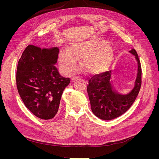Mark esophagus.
<instances>
[{
	"instance_id": "34e87169",
	"label": "esophagus",
	"mask_w": 159,
	"mask_h": 159,
	"mask_svg": "<svg viewBox=\"0 0 159 159\" xmlns=\"http://www.w3.org/2000/svg\"><path fill=\"white\" fill-rule=\"evenodd\" d=\"M77 78V77H74V78H72L71 80V82H73V81H74V80Z\"/></svg>"
}]
</instances>
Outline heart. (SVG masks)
<instances>
[{
    "instance_id": "obj_1",
    "label": "heart",
    "mask_w": 159,
    "mask_h": 159,
    "mask_svg": "<svg viewBox=\"0 0 159 159\" xmlns=\"http://www.w3.org/2000/svg\"><path fill=\"white\" fill-rule=\"evenodd\" d=\"M104 42L91 40L71 44L67 52L59 56L61 70L66 75H71L77 68V60H82L81 67L88 74H95L107 68L111 56L110 48Z\"/></svg>"
}]
</instances>
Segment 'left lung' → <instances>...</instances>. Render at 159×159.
Here are the masks:
<instances>
[{
    "mask_svg": "<svg viewBox=\"0 0 159 159\" xmlns=\"http://www.w3.org/2000/svg\"><path fill=\"white\" fill-rule=\"evenodd\" d=\"M135 56L137 72L132 88L127 93H121L111 84L112 70L95 75L89 80L87 91L91 108L96 117L102 120H111L125 113L136 99L141 85V67L137 52H129Z\"/></svg>",
    "mask_w": 159,
    "mask_h": 159,
    "instance_id": "8db88e82",
    "label": "left lung"
}]
</instances>
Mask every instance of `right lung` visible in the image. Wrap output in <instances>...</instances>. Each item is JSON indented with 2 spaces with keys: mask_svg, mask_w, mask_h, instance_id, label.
I'll use <instances>...</instances> for the list:
<instances>
[{
  "mask_svg": "<svg viewBox=\"0 0 159 159\" xmlns=\"http://www.w3.org/2000/svg\"><path fill=\"white\" fill-rule=\"evenodd\" d=\"M59 49L28 45L18 61L16 86L25 106L37 117L54 118L61 95L70 82L55 67Z\"/></svg>",
  "mask_w": 159,
  "mask_h": 159,
  "instance_id": "1",
  "label": "right lung"
}]
</instances>
